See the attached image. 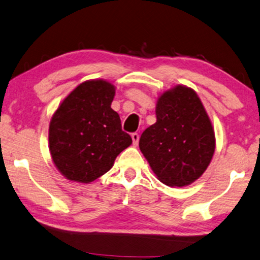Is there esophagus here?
I'll return each mask as SVG.
<instances>
[{
  "label": "esophagus",
  "instance_id": "34e87169",
  "mask_svg": "<svg viewBox=\"0 0 260 260\" xmlns=\"http://www.w3.org/2000/svg\"><path fill=\"white\" fill-rule=\"evenodd\" d=\"M131 138H133V143H134L135 146H137L138 142H139V135L137 133H135V134L131 135Z\"/></svg>",
  "mask_w": 260,
  "mask_h": 260
}]
</instances>
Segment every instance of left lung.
<instances>
[{
    "mask_svg": "<svg viewBox=\"0 0 260 260\" xmlns=\"http://www.w3.org/2000/svg\"><path fill=\"white\" fill-rule=\"evenodd\" d=\"M156 122L144 131L139 148L156 178L184 187L210 165L216 137L210 117L192 88L177 84L157 97Z\"/></svg>",
    "mask_w": 260,
    "mask_h": 260,
    "instance_id": "8db88e82",
    "label": "left lung"
}]
</instances>
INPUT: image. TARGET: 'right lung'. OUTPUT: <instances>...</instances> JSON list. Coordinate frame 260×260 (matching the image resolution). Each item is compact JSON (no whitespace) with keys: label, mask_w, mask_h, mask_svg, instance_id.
Returning a JSON list of instances; mask_svg holds the SVG:
<instances>
[{"label":"right lung","mask_w":260,"mask_h":260,"mask_svg":"<svg viewBox=\"0 0 260 260\" xmlns=\"http://www.w3.org/2000/svg\"><path fill=\"white\" fill-rule=\"evenodd\" d=\"M115 86L106 80L82 82L59 105L49 125L53 165L66 179L89 184L106 174L133 144L111 105Z\"/></svg>","instance_id":"add662e5"}]
</instances>
